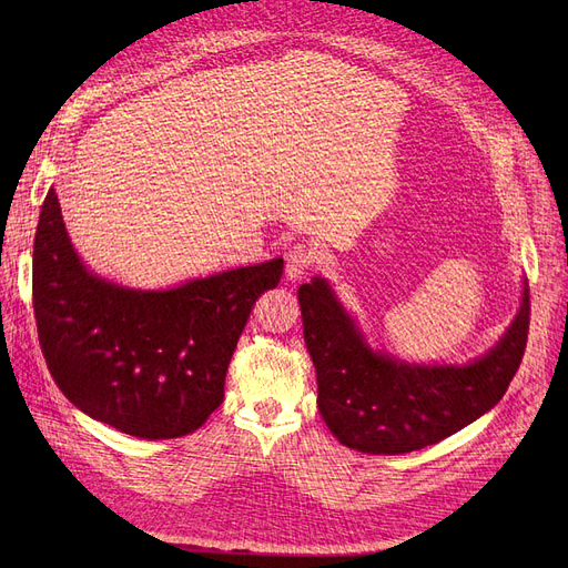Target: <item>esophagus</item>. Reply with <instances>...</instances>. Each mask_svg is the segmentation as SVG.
Instances as JSON below:
<instances>
[{
    "mask_svg": "<svg viewBox=\"0 0 568 568\" xmlns=\"http://www.w3.org/2000/svg\"><path fill=\"white\" fill-rule=\"evenodd\" d=\"M317 264V251L311 244H296L285 255V276L290 281H302Z\"/></svg>",
    "mask_w": 568,
    "mask_h": 568,
    "instance_id": "obj_1",
    "label": "esophagus"
}]
</instances>
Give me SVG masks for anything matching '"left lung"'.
<instances>
[{
  "label": "left lung",
  "mask_w": 568,
  "mask_h": 568,
  "mask_svg": "<svg viewBox=\"0 0 568 568\" xmlns=\"http://www.w3.org/2000/svg\"><path fill=\"white\" fill-rule=\"evenodd\" d=\"M296 294L322 419L341 444L362 454H409L469 426L501 400L527 345V281L509 329L484 356L463 366L407 364L373 349L320 276Z\"/></svg>",
  "instance_id": "obj_1"
}]
</instances>
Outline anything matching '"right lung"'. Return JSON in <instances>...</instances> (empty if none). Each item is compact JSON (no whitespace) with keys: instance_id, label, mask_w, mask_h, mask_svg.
<instances>
[{"instance_id":"1","label":"right lung","mask_w":568,"mask_h":568,"mask_svg":"<svg viewBox=\"0 0 568 568\" xmlns=\"http://www.w3.org/2000/svg\"><path fill=\"white\" fill-rule=\"evenodd\" d=\"M281 276L283 257H276L172 290L114 285L82 264L50 189L32 274L48 371L101 424L142 439L189 435L223 403L251 308Z\"/></svg>"}]
</instances>
